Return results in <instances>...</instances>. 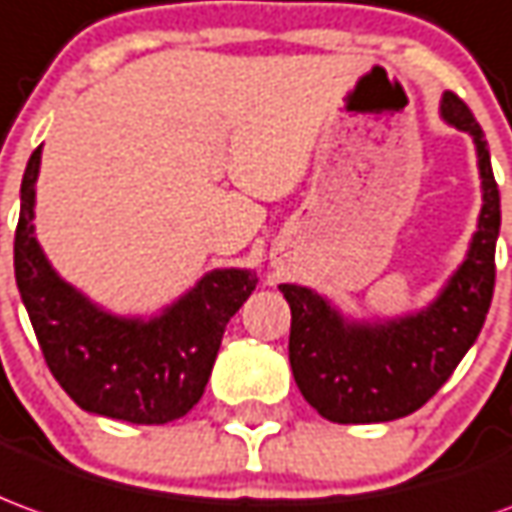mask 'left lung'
Returning <instances> with one entry per match:
<instances>
[{"instance_id": "left-lung-1", "label": "left lung", "mask_w": 512, "mask_h": 512, "mask_svg": "<svg viewBox=\"0 0 512 512\" xmlns=\"http://www.w3.org/2000/svg\"><path fill=\"white\" fill-rule=\"evenodd\" d=\"M441 119L474 141L482 207L463 263L430 305L385 321H355L313 288L280 285L291 305L293 380L318 416L335 424H380L416 413L452 377L488 316L502 224L491 152L477 119L452 91L441 99Z\"/></svg>"}]
</instances>
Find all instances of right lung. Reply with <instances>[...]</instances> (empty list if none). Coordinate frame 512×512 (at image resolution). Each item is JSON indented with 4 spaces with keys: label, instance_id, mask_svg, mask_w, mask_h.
I'll return each instance as SVG.
<instances>
[{
    "label": "right lung",
    "instance_id": "add662e5",
    "mask_svg": "<svg viewBox=\"0 0 512 512\" xmlns=\"http://www.w3.org/2000/svg\"><path fill=\"white\" fill-rule=\"evenodd\" d=\"M41 149L21 180L13 266L46 366L71 399L96 416L169 424L202 399L224 327L252 296L249 268H213L157 316H116L57 274L35 238Z\"/></svg>",
    "mask_w": 512,
    "mask_h": 512
}]
</instances>
